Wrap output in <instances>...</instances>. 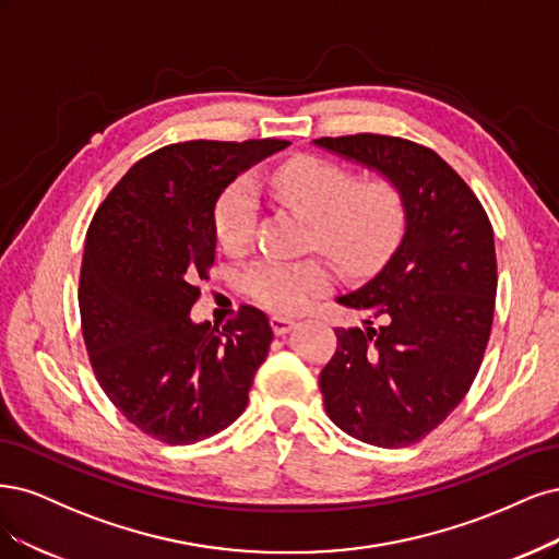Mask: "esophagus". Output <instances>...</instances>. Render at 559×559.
I'll use <instances>...</instances> for the list:
<instances>
[{"label":"esophagus","mask_w":559,"mask_h":559,"mask_svg":"<svg viewBox=\"0 0 559 559\" xmlns=\"http://www.w3.org/2000/svg\"><path fill=\"white\" fill-rule=\"evenodd\" d=\"M269 322H272V330L278 336L287 334V332L295 328V320L293 318H285V316H272V320H269Z\"/></svg>","instance_id":"34e87169"}]
</instances>
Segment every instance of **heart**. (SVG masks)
<instances>
[{"label": "heart", "mask_w": 559, "mask_h": 559, "mask_svg": "<svg viewBox=\"0 0 559 559\" xmlns=\"http://www.w3.org/2000/svg\"><path fill=\"white\" fill-rule=\"evenodd\" d=\"M276 200L309 221L306 246L328 255L348 276H365L397 248L406 227V202L390 176L355 178L338 162L301 155L269 176ZM260 202L253 183L231 181L213 204V231L227 250H241L255 237ZM330 285L322 260H258L239 274L243 295L278 313L299 311Z\"/></svg>", "instance_id": "heart-1"}]
</instances>
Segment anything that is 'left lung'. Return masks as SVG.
I'll return each mask as SVG.
<instances>
[{"instance_id": "1", "label": "left lung", "mask_w": 559, "mask_h": 559, "mask_svg": "<svg viewBox=\"0 0 559 559\" xmlns=\"http://www.w3.org/2000/svg\"><path fill=\"white\" fill-rule=\"evenodd\" d=\"M320 148L390 176L406 231L388 264L338 297L365 328H336L320 371L332 423L378 448L418 443L469 392L492 330L497 255L488 213L435 151L385 134L316 139Z\"/></svg>"}]
</instances>
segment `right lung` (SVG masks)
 Wrapping results in <instances>:
<instances>
[{
  "mask_svg": "<svg viewBox=\"0 0 559 559\" xmlns=\"http://www.w3.org/2000/svg\"><path fill=\"white\" fill-rule=\"evenodd\" d=\"M283 139L186 141L124 174L87 227L81 330L97 383L143 435L188 445L237 420L274 332L243 304L223 330L194 325L197 281L215 260L213 204Z\"/></svg>",
  "mask_w": 559,
  "mask_h": 559,
  "instance_id": "add662e5",
  "label": "right lung"
}]
</instances>
